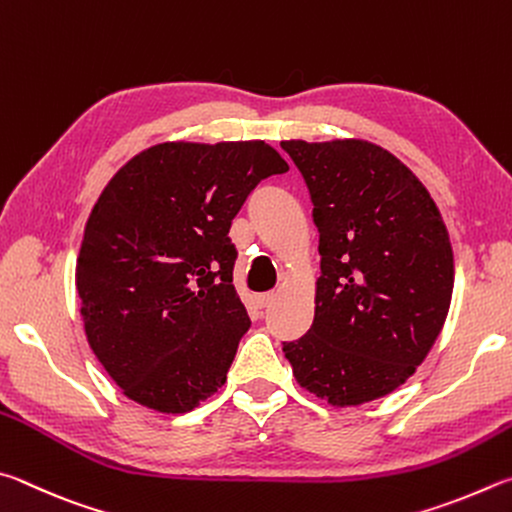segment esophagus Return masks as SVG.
<instances>
[{
    "label": "esophagus",
    "instance_id": "esophagus-1",
    "mask_svg": "<svg viewBox=\"0 0 512 512\" xmlns=\"http://www.w3.org/2000/svg\"><path fill=\"white\" fill-rule=\"evenodd\" d=\"M274 301V294L272 292H267V294H261V297L256 299V303H258V308H267L270 306V303Z\"/></svg>",
    "mask_w": 512,
    "mask_h": 512
}]
</instances>
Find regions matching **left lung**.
Returning <instances> with one entry per match:
<instances>
[{"label": "left lung", "mask_w": 512, "mask_h": 512, "mask_svg": "<svg viewBox=\"0 0 512 512\" xmlns=\"http://www.w3.org/2000/svg\"><path fill=\"white\" fill-rule=\"evenodd\" d=\"M301 170L321 274L308 335L283 353L333 407L396 391L441 335L454 288L450 233L425 184L364 139L281 141Z\"/></svg>", "instance_id": "8db88e82"}]
</instances>
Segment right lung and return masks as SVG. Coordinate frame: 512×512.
<instances>
[{
    "instance_id": "right-lung-1",
    "label": "right lung",
    "mask_w": 512,
    "mask_h": 512,
    "mask_svg": "<svg viewBox=\"0 0 512 512\" xmlns=\"http://www.w3.org/2000/svg\"><path fill=\"white\" fill-rule=\"evenodd\" d=\"M254 141H164L116 170L85 222L76 292L85 335L125 398L186 414L213 396L251 321L233 288L231 220L288 173Z\"/></svg>"
}]
</instances>
